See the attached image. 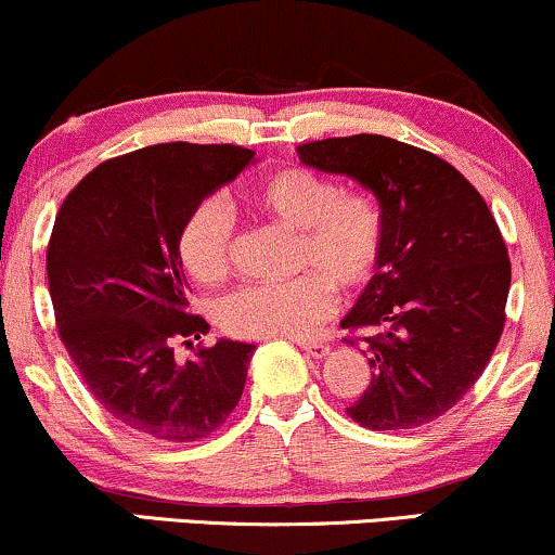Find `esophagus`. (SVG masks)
Listing matches in <instances>:
<instances>
[{"instance_id":"34e87169","label":"esophagus","mask_w":555,"mask_h":555,"mask_svg":"<svg viewBox=\"0 0 555 555\" xmlns=\"http://www.w3.org/2000/svg\"><path fill=\"white\" fill-rule=\"evenodd\" d=\"M301 350H305L307 356H310V359H318V361H322L325 359V356H330V348L327 343H301Z\"/></svg>"}]
</instances>
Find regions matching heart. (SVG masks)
I'll use <instances>...</instances> for the list:
<instances>
[{
  "label": "heart",
  "mask_w": 555,
  "mask_h": 555,
  "mask_svg": "<svg viewBox=\"0 0 555 555\" xmlns=\"http://www.w3.org/2000/svg\"><path fill=\"white\" fill-rule=\"evenodd\" d=\"M250 205L266 220L297 233L286 284L243 286L217 305L220 327L237 338H312L338 310L335 286L359 292L384 256V215L371 194L343 192L325 173L305 166L273 171L250 189ZM233 217L220 199L199 202L179 233V258L194 282L228 276Z\"/></svg>",
  "instance_id": "heart-1"
}]
</instances>
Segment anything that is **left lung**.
<instances>
[{
	"label": "left lung",
	"mask_w": 555,
	"mask_h": 555,
	"mask_svg": "<svg viewBox=\"0 0 555 555\" xmlns=\"http://www.w3.org/2000/svg\"><path fill=\"white\" fill-rule=\"evenodd\" d=\"M305 166L359 181L384 215V256L340 327L366 330L371 384L348 415L412 430L461 402L504 327L509 258L481 194L443 158L384 135L297 149Z\"/></svg>",
	"instance_id": "1"
}]
</instances>
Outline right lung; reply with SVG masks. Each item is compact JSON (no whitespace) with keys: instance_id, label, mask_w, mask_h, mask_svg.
<instances>
[{"instance_id":"obj_1","label":"right lung","mask_w":555,"mask_h":555,"mask_svg":"<svg viewBox=\"0 0 555 555\" xmlns=\"http://www.w3.org/2000/svg\"><path fill=\"white\" fill-rule=\"evenodd\" d=\"M250 164L241 145H149L96 166L55 215L46 271L63 346L96 402L145 438H207L241 402L256 346L217 340L179 363L173 340L209 330L189 312L181 225Z\"/></svg>"}]
</instances>
